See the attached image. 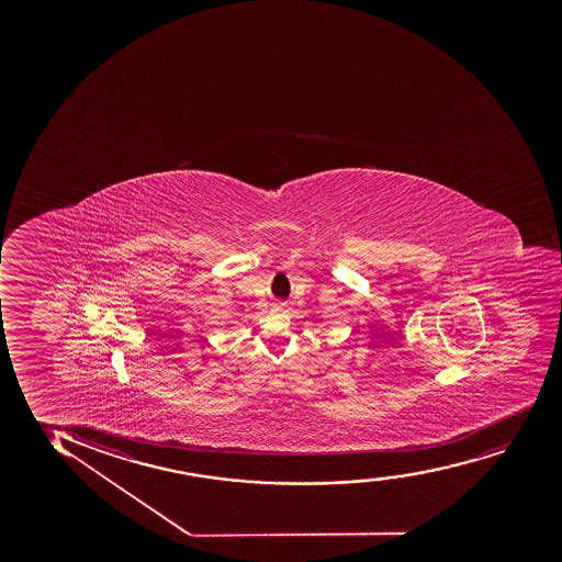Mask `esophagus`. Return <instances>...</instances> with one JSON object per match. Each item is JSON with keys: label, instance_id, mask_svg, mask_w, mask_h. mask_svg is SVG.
Here are the masks:
<instances>
[{"label": "esophagus", "instance_id": "34e87169", "mask_svg": "<svg viewBox=\"0 0 562 562\" xmlns=\"http://www.w3.org/2000/svg\"><path fill=\"white\" fill-rule=\"evenodd\" d=\"M284 307H286V304H284V302H276V304H273V310L283 311Z\"/></svg>", "mask_w": 562, "mask_h": 562}]
</instances>
